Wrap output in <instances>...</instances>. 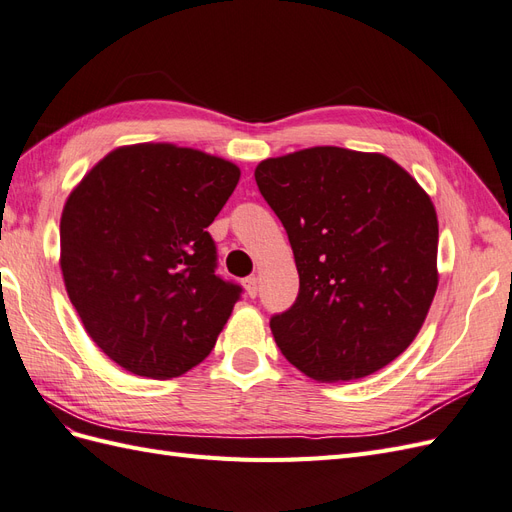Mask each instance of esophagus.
Segmentation results:
<instances>
[{"label": "esophagus", "instance_id": "1", "mask_svg": "<svg viewBox=\"0 0 512 512\" xmlns=\"http://www.w3.org/2000/svg\"><path fill=\"white\" fill-rule=\"evenodd\" d=\"M243 288H245V292H247V297H256L258 294V280L256 277H245L243 280Z\"/></svg>", "mask_w": 512, "mask_h": 512}]
</instances>
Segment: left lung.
<instances>
[{
	"instance_id": "8db88e82",
	"label": "left lung",
	"mask_w": 512,
	"mask_h": 512,
	"mask_svg": "<svg viewBox=\"0 0 512 512\" xmlns=\"http://www.w3.org/2000/svg\"><path fill=\"white\" fill-rule=\"evenodd\" d=\"M254 177L282 220L299 297L271 318L286 359L318 382L365 378L421 331L438 290V215L384 153L309 147Z\"/></svg>"
}]
</instances>
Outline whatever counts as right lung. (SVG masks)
<instances>
[{
  "mask_svg": "<svg viewBox=\"0 0 512 512\" xmlns=\"http://www.w3.org/2000/svg\"><path fill=\"white\" fill-rule=\"evenodd\" d=\"M241 168L173 143L113 149L74 185L59 267L87 335L130 374L166 380L205 361L241 288L215 275L207 232Z\"/></svg>",
  "mask_w": 512,
  "mask_h": 512,
  "instance_id": "obj_1",
  "label": "right lung"
}]
</instances>
